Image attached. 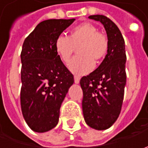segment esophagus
I'll return each instance as SVG.
<instances>
[{
	"instance_id": "esophagus-1",
	"label": "esophagus",
	"mask_w": 148,
	"mask_h": 148,
	"mask_svg": "<svg viewBox=\"0 0 148 148\" xmlns=\"http://www.w3.org/2000/svg\"><path fill=\"white\" fill-rule=\"evenodd\" d=\"M74 82L76 84H78V83L80 82V77H78V76H74Z\"/></svg>"
}]
</instances>
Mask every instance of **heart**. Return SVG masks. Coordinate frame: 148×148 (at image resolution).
I'll return each mask as SVG.
<instances>
[{
  "instance_id": "obj_1",
  "label": "heart",
  "mask_w": 148,
  "mask_h": 148,
  "mask_svg": "<svg viewBox=\"0 0 148 148\" xmlns=\"http://www.w3.org/2000/svg\"><path fill=\"white\" fill-rule=\"evenodd\" d=\"M77 48L80 54L70 62L69 70L77 75H84L93 70L94 60L105 58L109 49L108 38L90 23L74 27L69 36L60 35L55 40V49L61 60L67 63Z\"/></svg>"
}]
</instances>
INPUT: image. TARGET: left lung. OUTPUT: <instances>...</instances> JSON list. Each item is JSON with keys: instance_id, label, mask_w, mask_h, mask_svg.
Segmentation results:
<instances>
[{"instance_id": "1", "label": "left lung", "mask_w": 148, "mask_h": 148, "mask_svg": "<svg viewBox=\"0 0 148 148\" xmlns=\"http://www.w3.org/2000/svg\"><path fill=\"white\" fill-rule=\"evenodd\" d=\"M89 19L104 25L109 49L100 65L81 79L83 116L90 128L105 130L114 123L121 111L126 85L125 43L120 30L109 18L95 14Z\"/></svg>"}]
</instances>
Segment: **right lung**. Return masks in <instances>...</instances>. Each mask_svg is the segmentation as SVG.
<instances>
[{
  "instance_id": "obj_1",
  "label": "right lung",
  "mask_w": 148,
  "mask_h": 148,
  "mask_svg": "<svg viewBox=\"0 0 148 148\" xmlns=\"http://www.w3.org/2000/svg\"><path fill=\"white\" fill-rule=\"evenodd\" d=\"M75 21L47 20L26 38L21 51L20 104L33 131L45 133L57 126L60 108L74 77L55 49V40Z\"/></svg>"
}]
</instances>
